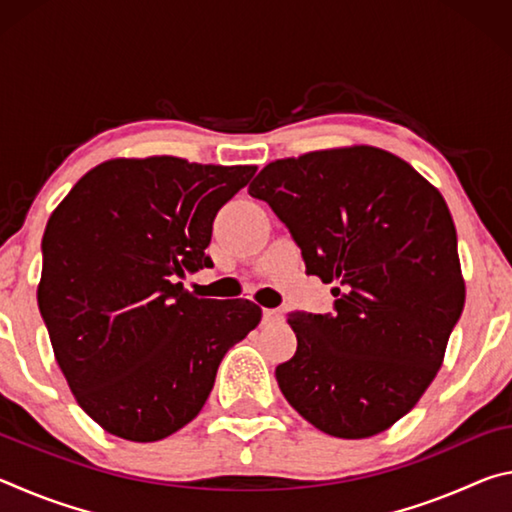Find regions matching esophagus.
Listing matches in <instances>:
<instances>
[{
	"mask_svg": "<svg viewBox=\"0 0 512 512\" xmlns=\"http://www.w3.org/2000/svg\"><path fill=\"white\" fill-rule=\"evenodd\" d=\"M280 318H282V311L280 309H264V314H262V320H264V323H268V325L277 323V320H280Z\"/></svg>",
	"mask_w": 512,
	"mask_h": 512,
	"instance_id": "34e87169",
	"label": "esophagus"
}]
</instances>
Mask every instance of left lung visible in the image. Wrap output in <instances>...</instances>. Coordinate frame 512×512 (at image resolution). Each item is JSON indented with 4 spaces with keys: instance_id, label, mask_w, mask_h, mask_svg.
<instances>
[{
    "instance_id": "obj_1",
    "label": "left lung",
    "mask_w": 512,
    "mask_h": 512,
    "mask_svg": "<svg viewBox=\"0 0 512 512\" xmlns=\"http://www.w3.org/2000/svg\"><path fill=\"white\" fill-rule=\"evenodd\" d=\"M248 194L287 223L307 273L336 284L334 314L287 318L298 348L275 368L282 395L329 436L393 427L443 366L465 305L443 194L366 144L275 160Z\"/></svg>"
}]
</instances>
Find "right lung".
<instances>
[{"instance_id":"obj_1","label":"right lung","mask_w":512,"mask_h":512,"mask_svg":"<svg viewBox=\"0 0 512 512\" xmlns=\"http://www.w3.org/2000/svg\"><path fill=\"white\" fill-rule=\"evenodd\" d=\"M253 164L173 155L90 169L51 212L38 307L69 391L112 436L155 443L192 422L223 354L262 320L250 300L196 298L216 212Z\"/></svg>"}]
</instances>
